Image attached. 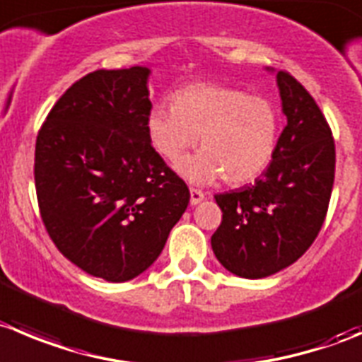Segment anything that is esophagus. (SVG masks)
Listing matches in <instances>:
<instances>
[{"label": "esophagus", "instance_id": "esophagus-1", "mask_svg": "<svg viewBox=\"0 0 362 362\" xmlns=\"http://www.w3.org/2000/svg\"><path fill=\"white\" fill-rule=\"evenodd\" d=\"M202 201H204V194L201 190H197V188H190V204L195 206Z\"/></svg>", "mask_w": 362, "mask_h": 362}]
</instances>
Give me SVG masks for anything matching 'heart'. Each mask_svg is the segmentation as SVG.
<instances>
[{
	"mask_svg": "<svg viewBox=\"0 0 362 362\" xmlns=\"http://www.w3.org/2000/svg\"><path fill=\"white\" fill-rule=\"evenodd\" d=\"M151 146L163 160H177L197 144L201 153L175 168L190 183L245 185L270 165L281 133L279 108L263 95L218 83H194L172 94V106L154 105L146 117Z\"/></svg>",
	"mask_w": 362,
	"mask_h": 362,
	"instance_id": "heart-1",
	"label": "heart"
}]
</instances>
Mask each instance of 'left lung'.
I'll return each mask as SVG.
<instances>
[{"label": "left lung", "instance_id": "1", "mask_svg": "<svg viewBox=\"0 0 362 362\" xmlns=\"http://www.w3.org/2000/svg\"><path fill=\"white\" fill-rule=\"evenodd\" d=\"M275 78L288 122L270 165L254 185L215 195L222 223L213 252L245 279L277 274L311 247L334 185L336 149L322 110L293 76L279 71Z\"/></svg>", "mask_w": 362, "mask_h": 362}]
</instances>
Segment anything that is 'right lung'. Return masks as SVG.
Listing matches in <instances>:
<instances>
[{"label":"right lung","instance_id":"right-lung-1","mask_svg":"<svg viewBox=\"0 0 362 362\" xmlns=\"http://www.w3.org/2000/svg\"><path fill=\"white\" fill-rule=\"evenodd\" d=\"M147 67L95 71L67 88L40 127L35 188L42 222L71 263L132 281L163 250L190 192L151 146Z\"/></svg>","mask_w":362,"mask_h":362}]
</instances>
